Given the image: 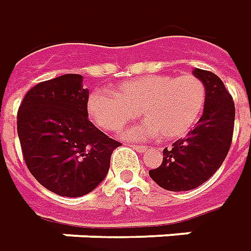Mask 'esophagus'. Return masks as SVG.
<instances>
[{
	"instance_id": "obj_1",
	"label": "esophagus",
	"mask_w": 251,
	"mask_h": 251,
	"mask_svg": "<svg viewBox=\"0 0 251 251\" xmlns=\"http://www.w3.org/2000/svg\"><path fill=\"white\" fill-rule=\"evenodd\" d=\"M131 148H134V149H135V151H137V152H139V153H142V152H145L146 149H148V146H145V145H138V144H131Z\"/></svg>"
}]
</instances>
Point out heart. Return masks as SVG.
Returning <instances> with one entry per match:
<instances>
[{
    "instance_id": "b5f03b06",
    "label": "heart",
    "mask_w": 251,
    "mask_h": 251,
    "mask_svg": "<svg viewBox=\"0 0 251 251\" xmlns=\"http://www.w3.org/2000/svg\"><path fill=\"white\" fill-rule=\"evenodd\" d=\"M113 95L92 92L87 100L91 120L98 127L120 131L141 113L145 122L127 129V139L157 135L161 141H174L199 122L207 92L203 81L192 75H149L119 84Z\"/></svg>"
}]
</instances>
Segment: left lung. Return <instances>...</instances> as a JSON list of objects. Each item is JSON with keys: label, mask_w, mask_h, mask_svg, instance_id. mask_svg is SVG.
<instances>
[{"label": "left lung", "mask_w": 251, "mask_h": 251, "mask_svg": "<svg viewBox=\"0 0 251 251\" xmlns=\"http://www.w3.org/2000/svg\"><path fill=\"white\" fill-rule=\"evenodd\" d=\"M193 75L206 87V105L196 127L163 151V163L149 176L163 189L191 191L204 184L221 167L232 144L235 103L221 78L195 69Z\"/></svg>", "instance_id": "obj_1"}]
</instances>
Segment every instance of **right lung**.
Instances as JSON below:
<instances>
[{"label": "right lung", "mask_w": 251, "mask_h": 251, "mask_svg": "<svg viewBox=\"0 0 251 251\" xmlns=\"http://www.w3.org/2000/svg\"><path fill=\"white\" fill-rule=\"evenodd\" d=\"M88 97L81 75H63L34 85L19 106L18 135L28 171L60 196L94 191L122 145L88 120Z\"/></svg>", "instance_id": "1"}]
</instances>
